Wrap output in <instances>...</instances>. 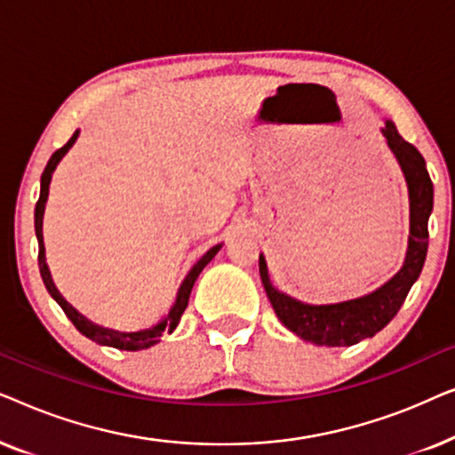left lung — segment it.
<instances>
[{
	"mask_svg": "<svg viewBox=\"0 0 455 455\" xmlns=\"http://www.w3.org/2000/svg\"><path fill=\"white\" fill-rule=\"evenodd\" d=\"M381 132L397 164H400L408 184L410 235L406 260H403L402 269L371 294L354 298V300L315 307V304H304L273 288L265 257L263 254L259 257L260 279H263L265 291L279 321L290 331H294L298 338L313 341L316 346H354L360 339L372 338L381 331L397 315L410 288L419 279L422 265H425L428 248V217L433 211L431 176L427 172L425 157L419 153V148L402 139L394 122H385Z\"/></svg>",
	"mask_w": 455,
	"mask_h": 455,
	"instance_id": "8db88e82",
	"label": "left lung"
}]
</instances>
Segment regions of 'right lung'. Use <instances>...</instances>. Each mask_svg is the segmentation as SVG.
I'll return each mask as SVG.
<instances>
[{"label": "right lung", "mask_w": 455, "mask_h": 455, "mask_svg": "<svg viewBox=\"0 0 455 455\" xmlns=\"http://www.w3.org/2000/svg\"><path fill=\"white\" fill-rule=\"evenodd\" d=\"M76 139H78V130L72 134V139L68 140L64 147L58 148V151L52 155V159L47 161L45 172H43V176H41V195H39V201H36V207H35V234H36V240H39V271H41L43 283H45V288H47L49 294H52L53 300L60 304L61 310H64L68 319L74 323V327H76L83 335H86L89 339L97 341V344H101V346L117 347V350H130V352L145 350V347H151V346L157 344V341H161V335H164V331L172 333L173 329L178 327L180 316L184 315L186 307H188V298H190L192 285H195L196 277L201 275V271L204 269V267H207L209 260L213 259L217 252H220L221 244H215L213 248H209V251L196 260L195 267H192V269L188 271V275L184 277L182 285H180L176 302H173L170 313H167L159 323H155L153 327L139 329V331H116V329L97 325V323H92V321L86 319V316L80 315L70 302L64 300V296H61L58 288H55L52 273H49V267L45 263V244H43V213H45V203H47V195H49V182H52V173L55 172V167H58L61 157H64V155L70 151V147L74 145V142H76Z\"/></svg>", "instance_id": "obj_1"}]
</instances>
